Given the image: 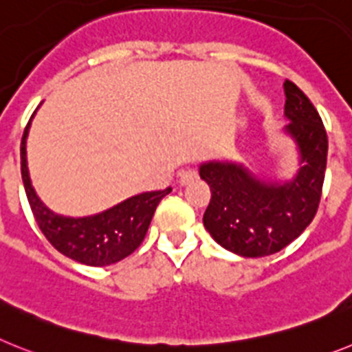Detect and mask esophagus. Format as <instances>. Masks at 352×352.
I'll list each match as a JSON object with an SVG mask.
<instances>
[{
	"mask_svg": "<svg viewBox=\"0 0 352 352\" xmlns=\"http://www.w3.org/2000/svg\"><path fill=\"white\" fill-rule=\"evenodd\" d=\"M197 177H198V173L195 172V170H184V172L179 175V180H177V182H179V186H186V184H189V182L197 180Z\"/></svg>",
	"mask_w": 352,
	"mask_h": 352,
	"instance_id": "34e87169",
	"label": "esophagus"
}]
</instances>
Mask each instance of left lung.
Segmentation results:
<instances>
[{"label":"left lung","mask_w":352,"mask_h":352,"mask_svg":"<svg viewBox=\"0 0 352 352\" xmlns=\"http://www.w3.org/2000/svg\"><path fill=\"white\" fill-rule=\"evenodd\" d=\"M285 127L296 164L289 177L255 172L239 161H204L200 179L210 188L204 227L219 246L235 255L267 256L303 234L322 193L328 136L319 113L303 91L285 81Z\"/></svg>","instance_id":"1"}]
</instances>
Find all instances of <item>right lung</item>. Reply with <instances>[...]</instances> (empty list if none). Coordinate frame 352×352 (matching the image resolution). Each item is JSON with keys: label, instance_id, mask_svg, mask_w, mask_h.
<instances>
[{"label": "right lung", "instance_id": "1", "mask_svg": "<svg viewBox=\"0 0 352 352\" xmlns=\"http://www.w3.org/2000/svg\"><path fill=\"white\" fill-rule=\"evenodd\" d=\"M35 113L30 118L21 142V175L30 207L42 234L58 252L79 264L91 267L117 264L143 243L155 207L172 189L134 195L117 206L90 216H63L54 212L36 195L30 177L26 142Z\"/></svg>", "mask_w": 352, "mask_h": 352}]
</instances>
